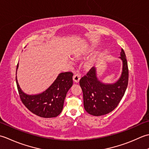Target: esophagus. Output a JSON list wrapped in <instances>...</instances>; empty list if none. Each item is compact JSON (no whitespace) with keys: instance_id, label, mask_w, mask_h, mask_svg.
<instances>
[{"instance_id":"34e87169","label":"esophagus","mask_w":149,"mask_h":149,"mask_svg":"<svg viewBox=\"0 0 149 149\" xmlns=\"http://www.w3.org/2000/svg\"><path fill=\"white\" fill-rule=\"evenodd\" d=\"M81 78V74L80 73H75L73 76V80L75 81V82H79L80 81V79Z\"/></svg>"}]
</instances>
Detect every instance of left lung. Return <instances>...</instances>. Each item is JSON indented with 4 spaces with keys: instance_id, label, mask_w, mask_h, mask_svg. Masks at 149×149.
I'll return each instance as SVG.
<instances>
[{
    "instance_id": "1",
    "label": "left lung",
    "mask_w": 149,
    "mask_h": 149,
    "mask_svg": "<svg viewBox=\"0 0 149 149\" xmlns=\"http://www.w3.org/2000/svg\"><path fill=\"white\" fill-rule=\"evenodd\" d=\"M120 57L123 62L122 72L116 82L104 84L96 77V69H91L80 79L84 106L89 114L99 116L108 114L116 108L127 89L129 81V69L125 53L123 49Z\"/></svg>"
}]
</instances>
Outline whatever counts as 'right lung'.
<instances>
[{"instance_id": "1", "label": "right lung", "mask_w": 149, "mask_h": 149, "mask_svg": "<svg viewBox=\"0 0 149 149\" xmlns=\"http://www.w3.org/2000/svg\"><path fill=\"white\" fill-rule=\"evenodd\" d=\"M18 68L19 63L17 71ZM72 72L60 73L48 89L35 95H26L21 90L16 76L17 89L21 101L28 110L38 116L45 118L56 117L61 113L67 93L72 86Z\"/></svg>"}]
</instances>
